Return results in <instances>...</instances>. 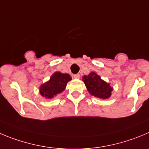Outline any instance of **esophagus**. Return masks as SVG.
<instances>
[{"mask_svg": "<svg viewBox=\"0 0 149 149\" xmlns=\"http://www.w3.org/2000/svg\"><path fill=\"white\" fill-rule=\"evenodd\" d=\"M73 77H74L75 79H79V78H80V75H79V73H77V74L73 75Z\"/></svg>", "mask_w": 149, "mask_h": 149, "instance_id": "obj_1", "label": "esophagus"}]
</instances>
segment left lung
Segmentation results:
<instances>
[{"label": "left lung", "instance_id": "8db88e82", "mask_svg": "<svg viewBox=\"0 0 149 149\" xmlns=\"http://www.w3.org/2000/svg\"><path fill=\"white\" fill-rule=\"evenodd\" d=\"M83 81L87 90L92 95L102 99H106L110 97L112 87L109 86V84L103 81L95 73L92 72L88 76H84Z\"/></svg>", "mask_w": 149, "mask_h": 149}]
</instances>
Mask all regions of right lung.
<instances>
[{
	"mask_svg": "<svg viewBox=\"0 0 149 149\" xmlns=\"http://www.w3.org/2000/svg\"><path fill=\"white\" fill-rule=\"evenodd\" d=\"M72 79L70 75L56 72L51 77V79L40 87V93L42 96L52 98L61 93L65 89L67 83Z\"/></svg>",
	"mask_w": 149,
	"mask_h": 149,
	"instance_id": "right-lung-1",
	"label": "right lung"
}]
</instances>
